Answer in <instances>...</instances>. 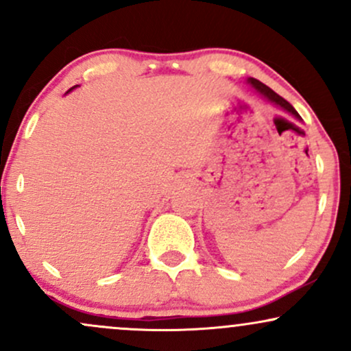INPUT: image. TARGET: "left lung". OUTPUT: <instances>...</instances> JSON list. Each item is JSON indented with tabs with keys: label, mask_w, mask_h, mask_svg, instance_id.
Listing matches in <instances>:
<instances>
[{
	"label": "left lung",
	"mask_w": 351,
	"mask_h": 351,
	"mask_svg": "<svg viewBox=\"0 0 351 351\" xmlns=\"http://www.w3.org/2000/svg\"><path fill=\"white\" fill-rule=\"evenodd\" d=\"M247 82H249V84H251V86H252L254 88H256V90H259V92H261V94H263V95H265V97H267L269 100H272V102H276V104H277V106H279V107H282V108H284V110L291 112V114H292V115H295V117H297V119H300V117H299V114H297V112H295V108H293V107L291 106V104H289V102H287V100H285V99H282L279 94H276V92H274L271 87H267V86H265V84H263V82H261V80H257V79H254V77H251V79H247Z\"/></svg>",
	"instance_id": "1"
}]
</instances>
